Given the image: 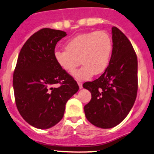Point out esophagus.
I'll use <instances>...</instances> for the list:
<instances>
[{
  "instance_id": "obj_1",
  "label": "esophagus",
  "mask_w": 154,
  "mask_h": 154,
  "mask_svg": "<svg viewBox=\"0 0 154 154\" xmlns=\"http://www.w3.org/2000/svg\"><path fill=\"white\" fill-rule=\"evenodd\" d=\"M77 84H78L79 88H80V89H82V82H77Z\"/></svg>"
}]
</instances>
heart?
<instances>
[{
    "label": "heart",
    "instance_id": "heart-1",
    "mask_svg": "<svg viewBox=\"0 0 154 154\" xmlns=\"http://www.w3.org/2000/svg\"><path fill=\"white\" fill-rule=\"evenodd\" d=\"M66 50H55L54 58L65 72L72 74L81 63L83 65L74 74L79 80H88L94 74L105 71L110 61L113 44L105 31H91L77 35L66 42Z\"/></svg>",
    "mask_w": 154,
    "mask_h": 154
}]
</instances>
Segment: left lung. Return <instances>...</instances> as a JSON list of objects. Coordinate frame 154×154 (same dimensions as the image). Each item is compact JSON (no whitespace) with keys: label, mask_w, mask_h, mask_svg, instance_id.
<instances>
[{"label":"left lung","mask_w":154,"mask_h":154,"mask_svg":"<svg viewBox=\"0 0 154 154\" xmlns=\"http://www.w3.org/2000/svg\"><path fill=\"white\" fill-rule=\"evenodd\" d=\"M113 48L109 66L100 77L82 85L91 94L84 107L94 126L110 129L124 121L137 93V58L131 42L116 27L112 28Z\"/></svg>","instance_id":"left-lung-1"}]
</instances>
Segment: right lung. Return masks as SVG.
Listing matches in <instances>:
<instances>
[{
  "label": "right lung",
  "instance_id": "right-lung-1",
  "mask_svg": "<svg viewBox=\"0 0 154 154\" xmlns=\"http://www.w3.org/2000/svg\"><path fill=\"white\" fill-rule=\"evenodd\" d=\"M66 36L62 30H39L27 40L18 56L13 75L15 102L23 119L37 129L58 124L67 101L79 90L77 82L54 58L55 45ZM55 84L61 85L53 87Z\"/></svg>",
  "mask_w": 154,
  "mask_h": 154
}]
</instances>
